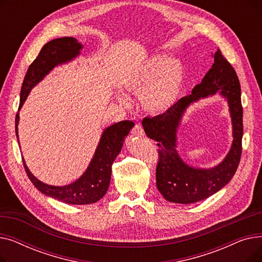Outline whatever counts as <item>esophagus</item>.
<instances>
[{
	"label": "esophagus",
	"mask_w": 262,
	"mask_h": 262,
	"mask_svg": "<svg viewBox=\"0 0 262 262\" xmlns=\"http://www.w3.org/2000/svg\"><path fill=\"white\" fill-rule=\"evenodd\" d=\"M133 134H134L135 136H140V137H142V136H144V130H143V128H142L141 125H139V124H136L134 129H133Z\"/></svg>",
	"instance_id": "34e87169"
}]
</instances>
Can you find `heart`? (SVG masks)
I'll return each mask as SVG.
<instances>
[{
	"instance_id": "heart-1",
	"label": "heart",
	"mask_w": 262,
	"mask_h": 262,
	"mask_svg": "<svg viewBox=\"0 0 262 262\" xmlns=\"http://www.w3.org/2000/svg\"><path fill=\"white\" fill-rule=\"evenodd\" d=\"M186 70L180 58L157 54L134 71L124 81L128 94L139 96L142 108L150 115H162L173 107L180 96ZM117 100L124 106L130 104L126 94L119 93Z\"/></svg>"
}]
</instances>
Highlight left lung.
<instances>
[{"label": "left lung", "instance_id": "left-lung-1", "mask_svg": "<svg viewBox=\"0 0 262 262\" xmlns=\"http://www.w3.org/2000/svg\"><path fill=\"white\" fill-rule=\"evenodd\" d=\"M214 62L201 84L162 115L144 118L142 126L148 138L157 141L159 160L156 168V185L162 196L171 203L192 204L214 194L235 175L241 154L243 135V108L239 78L221 51L214 55ZM217 91L228 100L233 124L234 140L225 160L211 169L190 167L176 150V134L182 115L189 104Z\"/></svg>", "mask_w": 262, "mask_h": 262}]
</instances>
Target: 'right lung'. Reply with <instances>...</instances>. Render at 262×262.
Wrapping results in <instances>:
<instances>
[{
	"instance_id": "right-lung-1",
	"label": "right lung",
	"mask_w": 262,
	"mask_h": 262,
	"mask_svg": "<svg viewBox=\"0 0 262 262\" xmlns=\"http://www.w3.org/2000/svg\"><path fill=\"white\" fill-rule=\"evenodd\" d=\"M81 49V43L73 37L57 38L45 45L25 74L20 93L19 110L31 90L40 80H42L56 66L77 57ZM18 124L19 113L16 116V135L19 142ZM134 125V122L126 120L107 127L102 134L99 145L87 170L77 181L70 185L51 186L40 182L27 168L22 157L26 174L41 193L55 200L71 205H87L98 202L106 194L112 178V166L121 152L124 139Z\"/></svg>"
}]
</instances>
